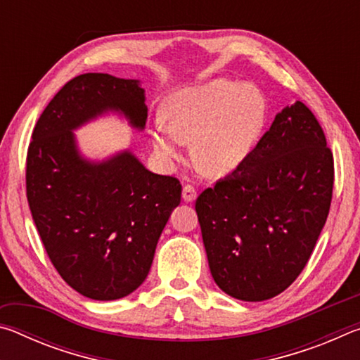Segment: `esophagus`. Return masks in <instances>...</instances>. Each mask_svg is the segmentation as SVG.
Instances as JSON below:
<instances>
[{
  "label": "esophagus",
  "mask_w": 360,
  "mask_h": 360,
  "mask_svg": "<svg viewBox=\"0 0 360 360\" xmlns=\"http://www.w3.org/2000/svg\"><path fill=\"white\" fill-rule=\"evenodd\" d=\"M195 198H197V188L191 184H186L182 187V200L184 202H193Z\"/></svg>",
  "instance_id": "esophagus-1"
}]
</instances>
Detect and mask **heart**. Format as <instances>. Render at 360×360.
Wrapping results in <instances>:
<instances>
[{"mask_svg": "<svg viewBox=\"0 0 360 360\" xmlns=\"http://www.w3.org/2000/svg\"><path fill=\"white\" fill-rule=\"evenodd\" d=\"M264 122L265 98L255 85L212 79L169 95L150 138L167 160L193 143V160L203 172L227 174L245 160Z\"/></svg>", "mask_w": 360, "mask_h": 360, "instance_id": "heart-1", "label": "heart"}]
</instances>
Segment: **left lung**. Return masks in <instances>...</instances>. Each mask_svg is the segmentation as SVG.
Segmentation results:
<instances>
[{"label": "left lung", "instance_id": "1", "mask_svg": "<svg viewBox=\"0 0 360 360\" xmlns=\"http://www.w3.org/2000/svg\"><path fill=\"white\" fill-rule=\"evenodd\" d=\"M333 176L324 130L297 101L233 173L198 195L210 270L225 294L262 302L295 281L327 221Z\"/></svg>", "mask_w": 360, "mask_h": 360}]
</instances>
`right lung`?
I'll list each match as a JSON object with an SVG mask.
<instances>
[{"label":"right lung","mask_w":360,"mask_h":360,"mask_svg":"<svg viewBox=\"0 0 360 360\" xmlns=\"http://www.w3.org/2000/svg\"><path fill=\"white\" fill-rule=\"evenodd\" d=\"M108 109L144 129L138 81L85 72L66 82L36 122L27 152V198L49 259L66 284L94 300L131 294L148 276L157 241L181 203L174 176L150 173L130 152L87 163L71 130Z\"/></svg>","instance_id":"right-lung-1"}]
</instances>
